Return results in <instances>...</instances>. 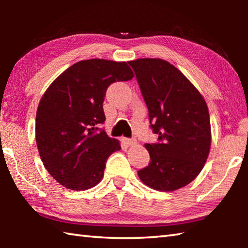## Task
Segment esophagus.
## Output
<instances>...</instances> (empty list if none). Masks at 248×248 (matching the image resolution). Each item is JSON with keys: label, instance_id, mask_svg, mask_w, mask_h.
<instances>
[{"label": "esophagus", "instance_id": "1", "mask_svg": "<svg viewBox=\"0 0 248 248\" xmlns=\"http://www.w3.org/2000/svg\"><path fill=\"white\" fill-rule=\"evenodd\" d=\"M124 142H125V143H127L128 145L136 144V140H134V139H124Z\"/></svg>", "mask_w": 248, "mask_h": 248}]
</instances>
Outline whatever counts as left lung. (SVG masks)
Instances as JSON below:
<instances>
[{
	"instance_id": "8db88e82",
	"label": "left lung",
	"mask_w": 248,
	"mask_h": 248,
	"mask_svg": "<svg viewBox=\"0 0 248 248\" xmlns=\"http://www.w3.org/2000/svg\"><path fill=\"white\" fill-rule=\"evenodd\" d=\"M149 109L156 143L144 144L149 166L141 182L158 191H174L191 183L207 162L211 127L207 103L189 79L163 59L129 61Z\"/></svg>"
}]
</instances>
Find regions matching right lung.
Returning <instances> with one entry per match:
<instances>
[{
    "mask_svg": "<svg viewBox=\"0 0 248 248\" xmlns=\"http://www.w3.org/2000/svg\"><path fill=\"white\" fill-rule=\"evenodd\" d=\"M127 62L78 61L45 92L36 114V142L46 170L68 189L86 190L102 180L109 155L120 142L105 130L103 103L108 86L129 81Z\"/></svg>",
    "mask_w": 248,
    "mask_h": 248,
    "instance_id": "1",
    "label": "right lung"
}]
</instances>
